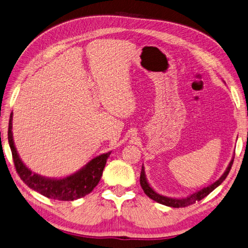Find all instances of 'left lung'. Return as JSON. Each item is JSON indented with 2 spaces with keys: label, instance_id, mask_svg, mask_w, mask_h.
<instances>
[{
  "label": "left lung",
  "instance_id": "left-lung-1",
  "mask_svg": "<svg viewBox=\"0 0 248 248\" xmlns=\"http://www.w3.org/2000/svg\"><path fill=\"white\" fill-rule=\"evenodd\" d=\"M233 158H234V155L232 156V159L229 162V164L227 166V168L225 170L224 173L222 174V176L214 182L213 184H210L206 187H203L202 189L200 190H197L194 194H191L187 197H183V198H170V197H166V196H163L160 195L156 192L152 186L149 185L147 178H146V174H145V170H144V166H142V170H141V174H140V184L142 186V189L144 190L145 194H146L150 199H153L154 201L158 202L160 204L163 205H166V206H170V207H174V208H179V207H186L188 206V205H191L196 203L197 201H200L202 199H204L206 196H208L211 191L214 189H216L217 187H218L223 181L226 179V177L228 176L229 171H231V168L232 166V163H233Z\"/></svg>",
  "mask_w": 248,
  "mask_h": 248
}]
</instances>
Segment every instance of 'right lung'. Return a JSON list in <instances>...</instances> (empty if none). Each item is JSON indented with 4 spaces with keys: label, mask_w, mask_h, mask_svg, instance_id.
Listing matches in <instances>:
<instances>
[{
    "label": "right lung",
    "mask_w": 248,
    "mask_h": 248,
    "mask_svg": "<svg viewBox=\"0 0 248 248\" xmlns=\"http://www.w3.org/2000/svg\"><path fill=\"white\" fill-rule=\"evenodd\" d=\"M13 116L10 113L8 143L13 154L16 172L30 188L49 199L59 201H74L88 195L101 180L106 161L111 152L96 155L81 170L64 178H47L31 171L24 164L15 146L13 136Z\"/></svg>",
    "instance_id": "obj_1"
}]
</instances>
